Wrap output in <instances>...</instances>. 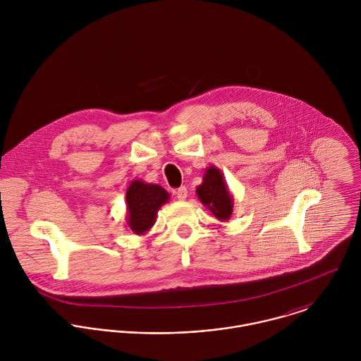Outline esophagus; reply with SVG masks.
Instances as JSON below:
<instances>
[{
  "label": "esophagus",
  "mask_w": 361,
  "mask_h": 361,
  "mask_svg": "<svg viewBox=\"0 0 361 361\" xmlns=\"http://www.w3.org/2000/svg\"><path fill=\"white\" fill-rule=\"evenodd\" d=\"M176 197H178V200H180V202L186 200V199H188V189H186L185 186L179 188V189L176 190Z\"/></svg>",
  "instance_id": "obj_1"
}]
</instances>
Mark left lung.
<instances>
[{"label": "left lung", "instance_id": "8db88e82", "mask_svg": "<svg viewBox=\"0 0 361 361\" xmlns=\"http://www.w3.org/2000/svg\"><path fill=\"white\" fill-rule=\"evenodd\" d=\"M196 195L219 221H228L233 212V196L224 179V173L215 165L206 168L203 182L196 188Z\"/></svg>", "mask_w": 361, "mask_h": 361}]
</instances>
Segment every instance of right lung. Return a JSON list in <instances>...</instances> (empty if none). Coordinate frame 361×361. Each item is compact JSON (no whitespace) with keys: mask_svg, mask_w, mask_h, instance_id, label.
<instances>
[{"mask_svg":"<svg viewBox=\"0 0 361 361\" xmlns=\"http://www.w3.org/2000/svg\"><path fill=\"white\" fill-rule=\"evenodd\" d=\"M169 193L159 185L133 179L126 190V225L136 235L147 233L157 221L158 209L168 203Z\"/></svg>","mask_w":361,"mask_h":361,"instance_id":"add662e5","label":"right lung"}]
</instances>
